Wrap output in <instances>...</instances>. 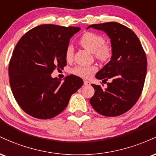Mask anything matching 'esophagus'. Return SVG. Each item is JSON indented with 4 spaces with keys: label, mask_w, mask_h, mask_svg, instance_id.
<instances>
[{
    "label": "esophagus",
    "mask_w": 156,
    "mask_h": 156,
    "mask_svg": "<svg viewBox=\"0 0 156 156\" xmlns=\"http://www.w3.org/2000/svg\"><path fill=\"white\" fill-rule=\"evenodd\" d=\"M83 84H84V85H85V86L89 85V80H84V81H83Z\"/></svg>",
    "instance_id": "1"
}]
</instances>
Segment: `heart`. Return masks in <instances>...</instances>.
<instances>
[{
    "instance_id": "b5f03b06",
    "label": "heart",
    "mask_w": 156,
    "mask_h": 156,
    "mask_svg": "<svg viewBox=\"0 0 156 156\" xmlns=\"http://www.w3.org/2000/svg\"><path fill=\"white\" fill-rule=\"evenodd\" d=\"M104 38L101 35L94 32H86L79 39V44L82 48L87 51L94 53L97 59L101 62H107L112 55V47L108 44L104 43ZM74 55V48L72 45H69L65 51V58L68 62L73 60ZM97 67H78L73 70V73L76 76L83 78H89L96 72Z\"/></svg>"
}]
</instances>
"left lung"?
Returning a JSON list of instances; mask_svg holds the SVG:
<instances>
[{
	"label": "left lung",
	"mask_w": 156,
	"mask_h": 156,
	"mask_svg": "<svg viewBox=\"0 0 156 156\" xmlns=\"http://www.w3.org/2000/svg\"><path fill=\"white\" fill-rule=\"evenodd\" d=\"M104 31L111 39V60L96 74V78L107 83L106 88L92 84L94 94L89 100L93 108L105 117H117L129 111L140 97L147 74V62L135 33L119 23L90 25Z\"/></svg>",
	"instance_id": "8db88e82"
}]
</instances>
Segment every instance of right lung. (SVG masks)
<instances>
[{
	"instance_id": "add662e5",
	"label": "right lung",
	"mask_w": 156,
	"mask_h": 156,
	"mask_svg": "<svg viewBox=\"0 0 156 156\" xmlns=\"http://www.w3.org/2000/svg\"><path fill=\"white\" fill-rule=\"evenodd\" d=\"M80 30L40 25L25 34L15 46L9 66L11 89L20 108L30 116L42 119L55 117L83 85V80L74 75L63 82L51 76L55 68L67 65L66 49Z\"/></svg>"
}]
</instances>
